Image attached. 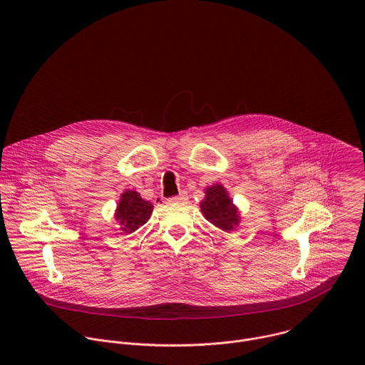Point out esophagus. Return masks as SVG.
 Instances as JSON below:
<instances>
[{"instance_id":"esophagus-1","label":"esophagus","mask_w":365,"mask_h":365,"mask_svg":"<svg viewBox=\"0 0 365 365\" xmlns=\"http://www.w3.org/2000/svg\"><path fill=\"white\" fill-rule=\"evenodd\" d=\"M186 200H187V195L185 192H182L180 195L173 196V197L169 199V202H186Z\"/></svg>"}]
</instances>
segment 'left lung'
<instances>
[{
    "label": "left lung",
    "instance_id": "left-lung-1",
    "mask_svg": "<svg viewBox=\"0 0 365 365\" xmlns=\"http://www.w3.org/2000/svg\"><path fill=\"white\" fill-rule=\"evenodd\" d=\"M200 211L207 221L222 231H231L240 222L237 206L232 203L222 185L207 186L205 189V199L200 202Z\"/></svg>",
    "mask_w": 365,
    "mask_h": 365
}]
</instances>
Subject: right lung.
Wrapping results in <instances>:
<instances>
[{
	"label": "right lung",
	"mask_w": 365,
	"mask_h": 365,
	"mask_svg": "<svg viewBox=\"0 0 365 365\" xmlns=\"http://www.w3.org/2000/svg\"><path fill=\"white\" fill-rule=\"evenodd\" d=\"M151 212V202L144 200L135 190H125L118 202L115 220L120 222L121 231L131 234L148 221Z\"/></svg>",
	"instance_id": "right-lung-1"
}]
</instances>
